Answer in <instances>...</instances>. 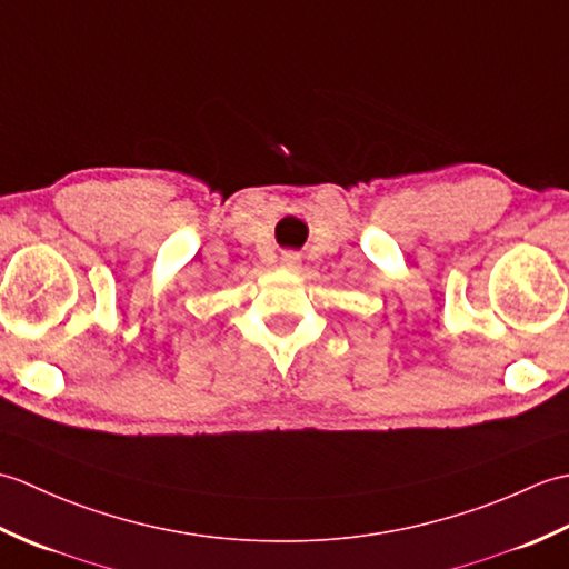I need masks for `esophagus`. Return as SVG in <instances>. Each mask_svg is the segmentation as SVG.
I'll return each instance as SVG.
<instances>
[{"mask_svg": "<svg viewBox=\"0 0 569 569\" xmlns=\"http://www.w3.org/2000/svg\"><path fill=\"white\" fill-rule=\"evenodd\" d=\"M281 263H283V269H288V271H298L300 269V257L296 251H286L281 257Z\"/></svg>", "mask_w": 569, "mask_h": 569, "instance_id": "34e87169", "label": "esophagus"}]
</instances>
